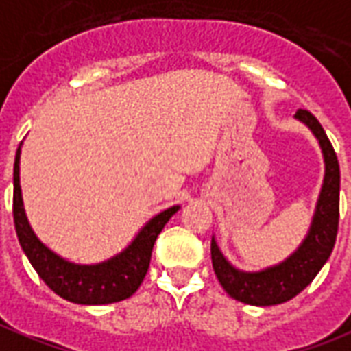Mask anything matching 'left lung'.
I'll list each match as a JSON object with an SVG mask.
<instances>
[{"mask_svg": "<svg viewBox=\"0 0 351 351\" xmlns=\"http://www.w3.org/2000/svg\"><path fill=\"white\" fill-rule=\"evenodd\" d=\"M299 121H303L318 138L319 147L326 162V178L322 185L316 211L305 241L290 258L282 263L267 267L256 273H245L235 269L234 265L222 256V252L211 239V262L215 275L230 298L241 303L256 306L280 305L295 298L303 291L324 267L327 258L333 252L337 232H339V193H340V168L333 145L327 138L326 130L308 110H298Z\"/></svg>", "mask_w": 351, "mask_h": 351, "instance_id": "obj_1", "label": "left lung"}]
</instances>
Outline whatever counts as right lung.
Listing matches in <instances>:
<instances>
[{
	"instance_id": "1",
	"label": "right lung",
	"mask_w": 351,
	"mask_h": 351,
	"mask_svg": "<svg viewBox=\"0 0 351 351\" xmlns=\"http://www.w3.org/2000/svg\"><path fill=\"white\" fill-rule=\"evenodd\" d=\"M12 176V217L18 241L50 290L78 305H108L130 298L140 288L149 269L151 252L157 235L162 232L165 224L178 211L179 206L168 207L162 213L155 215L121 254L95 265H80L60 258L33 234L32 226L25 219L20 191V147L16 149Z\"/></svg>"
}]
</instances>
